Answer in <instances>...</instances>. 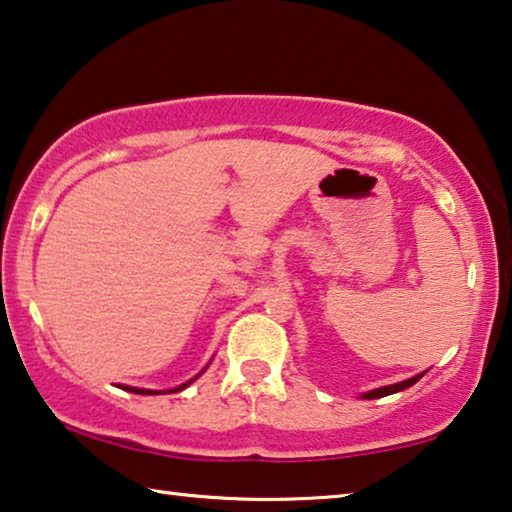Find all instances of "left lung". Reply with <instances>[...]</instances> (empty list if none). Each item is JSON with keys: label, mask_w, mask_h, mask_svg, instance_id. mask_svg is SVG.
I'll list each match as a JSON object with an SVG mask.
<instances>
[{"label": "left lung", "mask_w": 512, "mask_h": 512, "mask_svg": "<svg viewBox=\"0 0 512 512\" xmlns=\"http://www.w3.org/2000/svg\"><path fill=\"white\" fill-rule=\"evenodd\" d=\"M424 376V372L422 374H417V376H413V379H406V381H401V383H392V385H383V388H376V390H370V392H365L363 395V399H381V397H388V395H395V392H401V390H406V388H410V385H415L417 381H420Z\"/></svg>", "instance_id": "obj_1"}]
</instances>
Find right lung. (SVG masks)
<instances>
[{"mask_svg":"<svg viewBox=\"0 0 512 512\" xmlns=\"http://www.w3.org/2000/svg\"><path fill=\"white\" fill-rule=\"evenodd\" d=\"M201 374V372H199ZM197 374V376H199ZM197 376H195V379H197ZM195 379H190L188 383H181V385H177V388H172L170 392H181L183 388H188V385L192 383V381H195ZM120 388L122 390H127V392H136V395H161V392H158V390H145V388H129V385H120Z\"/></svg>","mask_w":512,"mask_h":512,"instance_id":"obj_1","label":"right lung"}]
</instances>
